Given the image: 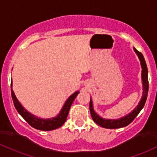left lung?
<instances>
[{
  "label": "left lung",
  "mask_w": 157,
  "mask_h": 157,
  "mask_svg": "<svg viewBox=\"0 0 157 157\" xmlns=\"http://www.w3.org/2000/svg\"><path fill=\"white\" fill-rule=\"evenodd\" d=\"M133 50L135 53L139 57V61L141 63V67H142V95L140 101L136 107L134 108L130 112V113L124 115V117H121L120 118H117V119H106L100 116L99 115L94 111V106H93V103L92 98L90 99V104H89V109H90L91 115L93 121L100 125L101 127H104V128L107 129H116L121 128V127H126L128 124L135 119L136 117L137 116L138 114L140 113L141 110L144 107V104L146 102L147 97V93H148V77H147V74H148V71H147V65H146V62L144 60V56L139 51H138L135 48L133 47Z\"/></svg>",
  "instance_id": "left-lung-1"
}]
</instances>
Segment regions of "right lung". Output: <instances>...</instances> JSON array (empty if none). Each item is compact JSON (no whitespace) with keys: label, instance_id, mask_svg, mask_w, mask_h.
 Returning a JSON list of instances; mask_svg holds the SVG:
<instances>
[{"label":"right lung","instance_id":"obj_1","mask_svg":"<svg viewBox=\"0 0 157 157\" xmlns=\"http://www.w3.org/2000/svg\"><path fill=\"white\" fill-rule=\"evenodd\" d=\"M80 93L79 91H77L75 93L70 95L68 99L65 101L64 105L62 107L61 110L56 116L53 117L51 118H42L36 116V115L31 114L27 109L22 106L21 104L17 99L14 92L13 90V81L11 82V94L12 98H13L14 106L18 113L21 115L26 121L33 127V128L37 129L39 130H45V131H49V130H56L61 126H63V124L66 121L67 117H68V112H69L72 103L74 102V100L77 97V94Z\"/></svg>","mask_w":157,"mask_h":157}]
</instances>
